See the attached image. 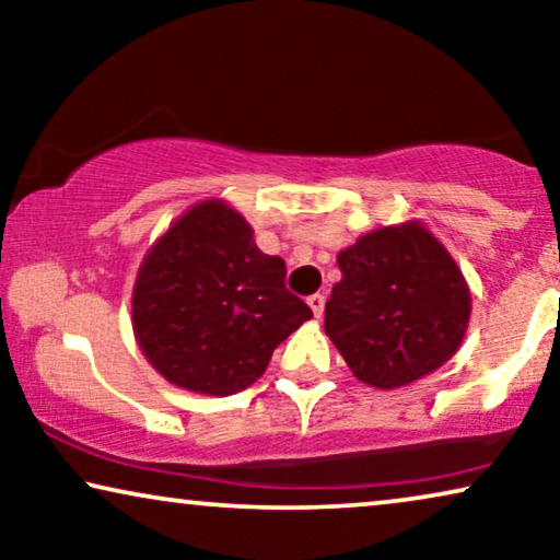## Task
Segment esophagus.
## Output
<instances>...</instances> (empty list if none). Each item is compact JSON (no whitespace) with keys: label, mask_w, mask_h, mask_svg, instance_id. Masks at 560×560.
Segmentation results:
<instances>
[{"label":"esophagus","mask_w":560,"mask_h":560,"mask_svg":"<svg viewBox=\"0 0 560 560\" xmlns=\"http://www.w3.org/2000/svg\"><path fill=\"white\" fill-rule=\"evenodd\" d=\"M308 305H311L313 316H316V318H320V316H324V305H326V295H324V293H313V295H308Z\"/></svg>","instance_id":"obj_1"}]
</instances>
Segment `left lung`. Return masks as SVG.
Here are the masks:
<instances>
[{"label":"left lung","instance_id":"left-lung-1","mask_svg":"<svg viewBox=\"0 0 560 560\" xmlns=\"http://www.w3.org/2000/svg\"><path fill=\"white\" fill-rule=\"evenodd\" d=\"M339 267L324 326L357 380L402 387L454 357L471 298L462 270L428 229L370 232L341 252Z\"/></svg>","mask_w":560,"mask_h":560}]
</instances>
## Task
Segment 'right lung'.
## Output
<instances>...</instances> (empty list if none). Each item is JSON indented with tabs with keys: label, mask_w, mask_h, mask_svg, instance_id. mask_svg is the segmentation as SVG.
Here are the masks:
<instances>
[{
	"label": "right lung",
	"mask_w": 560,
	"mask_h": 560,
	"mask_svg": "<svg viewBox=\"0 0 560 560\" xmlns=\"http://www.w3.org/2000/svg\"><path fill=\"white\" fill-rule=\"evenodd\" d=\"M308 318L285 288V262L259 252L247 221L221 201L194 206L167 229L132 295L144 357L173 385L203 395L249 387Z\"/></svg>",
	"instance_id": "add662e5"
}]
</instances>
